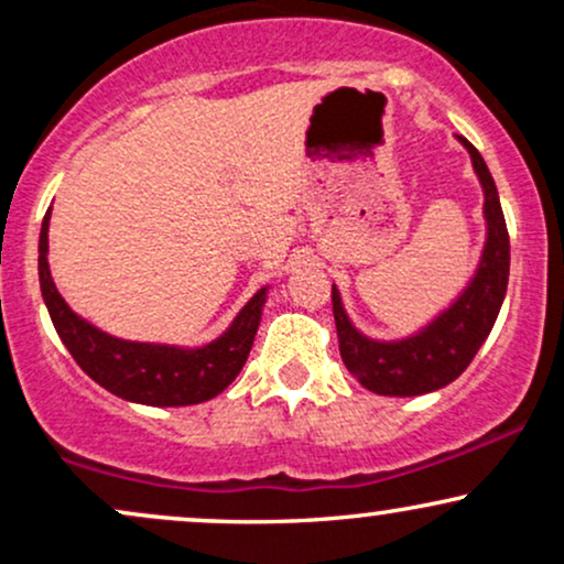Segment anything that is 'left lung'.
<instances>
[{
	"label": "left lung",
	"instance_id": "obj_1",
	"mask_svg": "<svg viewBox=\"0 0 564 564\" xmlns=\"http://www.w3.org/2000/svg\"><path fill=\"white\" fill-rule=\"evenodd\" d=\"M469 151L477 177L485 191V219H488V241L477 275L458 296L456 302L432 321L424 332L408 336L400 341H373L355 332L345 307H341L339 291L332 289L336 336H339V352L347 371L352 373L366 390L390 398H413V394L435 392L451 384L471 364L477 349L488 339L490 328L498 318L503 294L509 283V232L503 219L501 200L494 177L475 145L458 138Z\"/></svg>",
	"mask_w": 564,
	"mask_h": 564
}]
</instances>
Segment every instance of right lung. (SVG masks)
Listing matches in <instances>:
<instances>
[{"label": "right lung", "mask_w": 564, "mask_h": 564, "mask_svg": "<svg viewBox=\"0 0 564 564\" xmlns=\"http://www.w3.org/2000/svg\"><path fill=\"white\" fill-rule=\"evenodd\" d=\"M47 228L50 212L44 215L39 232V286L57 336L89 379L106 387L116 398L164 408L204 403L238 377L254 345L268 289L257 291L228 332L204 347L185 349L116 339L79 318L57 294L47 264Z\"/></svg>", "instance_id": "obj_1"}]
</instances>
